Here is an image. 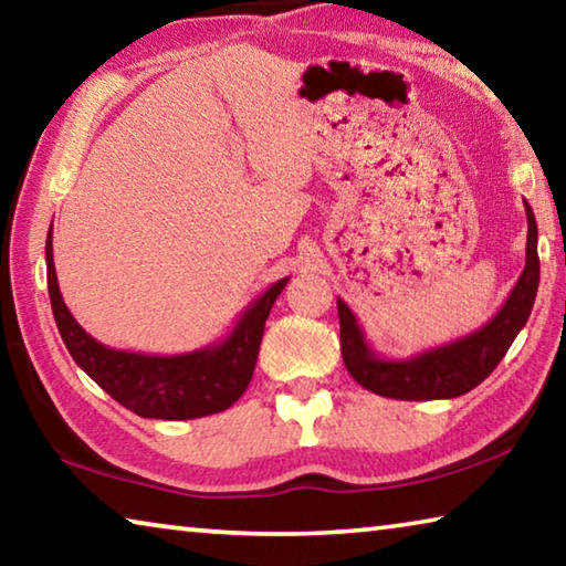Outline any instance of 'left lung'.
Wrapping results in <instances>:
<instances>
[{"label": "left lung", "instance_id": "8db88e82", "mask_svg": "<svg viewBox=\"0 0 566 566\" xmlns=\"http://www.w3.org/2000/svg\"><path fill=\"white\" fill-rule=\"evenodd\" d=\"M526 212V262L514 290L506 296L502 310L467 337L442 344V347L419 352L409 359H387L369 347L357 317L347 304L337 300L342 357L349 375L364 389L379 397L424 401V399H454L472 391L492 375L512 347L516 334L530 319L536 286H539V254H536V219L532 207L524 202Z\"/></svg>", "mask_w": 566, "mask_h": 566}]
</instances>
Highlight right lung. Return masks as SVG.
<instances>
[{
	"label": "right lung",
	"mask_w": 566,
	"mask_h": 566,
	"mask_svg": "<svg viewBox=\"0 0 566 566\" xmlns=\"http://www.w3.org/2000/svg\"><path fill=\"white\" fill-rule=\"evenodd\" d=\"M46 286L56 329L72 359L122 407L147 419H197L224 411L244 395L254 375L264 322L290 276L256 296L222 342L187 354H139L112 349L82 329L56 284L52 227L46 234Z\"/></svg>",
	"instance_id": "1"
}]
</instances>
